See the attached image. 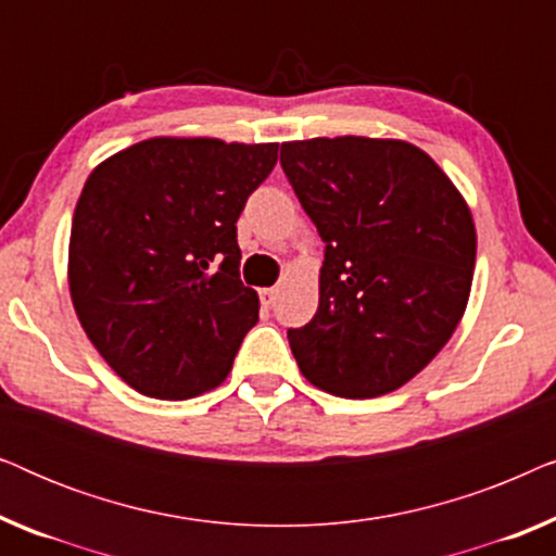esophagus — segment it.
Masks as SVG:
<instances>
[{
  "label": "esophagus",
  "instance_id": "1",
  "mask_svg": "<svg viewBox=\"0 0 556 556\" xmlns=\"http://www.w3.org/2000/svg\"><path fill=\"white\" fill-rule=\"evenodd\" d=\"M276 299H278V286L263 288V291H261V301H263L265 308H270L273 303H276Z\"/></svg>",
  "mask_w": 556,
  "mask_h": 556
}]
</instances>
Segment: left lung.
Masks as SVG:
<instances>
[{
    "instance_id": "left-lung-1",
    "label": "left lung",
    "mask_w": 556,
    "mask_h": 556,
    "mask_svg": "<svg viewBox=\"0 0 556 556\" xmlns=\"http://www.w3.org/2000/svg\"><path fill=\"white\" fill-rule=\"evenodd\" d=\"M280 166L326 242L316 316L288 331L299 369L346 400L397 390L435 359L468 306L466 200L400 139L288 141Z\"/></svg>"
}]
</instances>
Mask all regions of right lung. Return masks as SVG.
I'll return each mask as SVG.
<instances>
[{
    "label": "right lung",
    "mask_w": 556,
    "mask_h": 556,
    "mask_svg": "<svg viewBox=\"0 0 556 556\" xmlns=\"http://www.w3.org/2000/svg\"><path fill=\"white\" fill-rule=\"evenodd\" d=\"M276 162L278 143L156 136L90 172L67 283L83 331L136 392L189 400L230 375L261 308L235 223Z\"/></svg>",
    "instance_id": "1"
}]
</instances>
